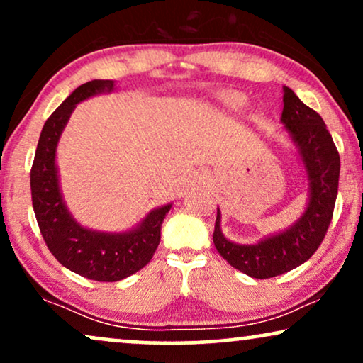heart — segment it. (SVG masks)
<instances>
[{
	"instance_id": "1",
	"label": "heart",
	"mask_w": 363,
	"mask_h": 363,
	"mask_svg": "<svg viewBox=\"0 0 363 363\" xmlns=\"http://www.w3.org/2000/svg\"><path fill=\"white\" fill-rule=\"evenodd\" d=\"M226 104L231 105V107H240L241 105V99L238 95H228L226 97Z\"/></svg>"
}]
</instances>
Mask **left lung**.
Wrapping results in <instances>:
<instances>
[{
	"instance_id": "obj_1",
	"label": "left lung",
	"mask_w": 363,
	"mask_h": 363,
	"mask_svg": "<svg viewBox=\"0 0 363 363\" xmlns=\"http://www.w3.org/2000/svg\"><path fill=\"white\" fill-rule=\"evenodd\" d=\"M283 91L281 122L305 166L310 186L308 206L291 228L256 245L226 240L218 209L213 235L216 250L233 268L258 279L291 272L313 256L332 223L338 192L340 155L323 118L306 107L291 89L283 86Z\"/></svg>"
}]
</instances>
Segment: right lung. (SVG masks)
I'll return each mask as SVG.
<instances>
[{
  "mask_svg": "<svg viewBox=\"0 0 363 363\" xmlns=\"http://www.w3.org/2000/svg\"><path fill=\"white\" fill-rule=\"evenodd\" d=\"M112 90V80H91L73 90L45 122L30 172L35 216L48 250L60 264L95 281H118L144 268L157 250L160 226L172 208L166 204L150 211L139 226L125 233L86 229L68 213L55 164L60 135L77 104Z\"/></svg>",
  "mask_w": 363,
  "mask_h": 363,
  "instance_id": "add662e5",
  "label": "right lung"
}]
</instances>
